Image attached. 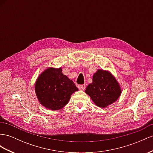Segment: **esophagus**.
<instances>
[{"instance_id": "34e87169", "label": "esophagus", "mask_w": 153, "mask_h": 153, "mask_svg": "<svg viewBox=\"0 0 153 153\" xmlns=\"http://www.w3.org/2000/svg\"><path fill=\"white\" fill-rule=\"evenodd\" d=\"M77 88H79L81 91H84L85 89V85H78Z\"/></svg>"}]
</instances>
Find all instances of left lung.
I'll return each mask as SVG.
<instances>
[{
    "label": "left lung",
    "mask_w": 153,
    "mask_h": 153,
    "mask_svg": "<svg viewBox=\"0 0 153 153\" xmlns=\"http://www.w3.org/2000/svg\"><path fill=\"white\" fill-rule=\"evenodd\" d=\"M85 92L97 107L106 108L119 98L121 89L110 72L98 69L93 75L92 83L87 86Z\"/></svg>",
    "instance_id": "8db88e82"
}]
</instances>
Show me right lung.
<instances>
[{
	"label": "right lung",
	"instance_id": "1",
	"mask_svg": "<svg viewBox=\"0 0 153 153\" xmlns=\"http://www.w3.org/2000/svg\"><path fill=\"white\" fill-rule=\"evenodd\" d=\"M77 91L74 82L62 73L61 68H46L39 76L35 84L39 103L52 111L63 108L72 94Z\"/></svg>",
	"mask_w": 153,
	"mask_h": 153
}]
</instances>
